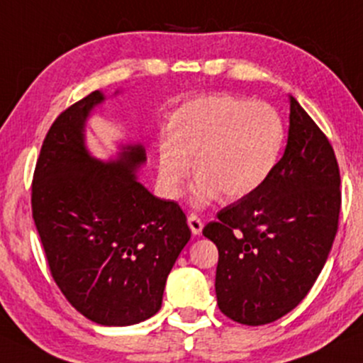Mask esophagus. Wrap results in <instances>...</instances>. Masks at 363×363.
<instances>
[{"instance_id":"obj_1","label":"esophagus","mask_w":363,"mask_h":363,"mask_svg":"<svg viewBox=\"0 0 363 363\" xmlns=\"http://www.w3.org/2000/svg\"><path fill=\"white\" fill-rule=\"evenodd\" d=\"M187 223H189V228H191V231H193V235L199 237L201 231H203V221H201L198 216L191 213V215L187 216Z\"/></svg>"}]
</instances>
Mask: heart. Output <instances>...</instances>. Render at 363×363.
Listing matches in <instances>:
<instances>
[{"instance_id": "obj_1", "label": "heart", "mask_w": 363, "mask_h": 363, "mask_svg": "<svg viewBox=\"0 0 363 363\" xmlns=\"http://www.w3.org/2000/svg\"><path fill=\"white\" fill-rule=\"evenodd\" d=\"M286 145V121L272 104L213 94L182 104L157 140V174L165 198L176 199L194 170L196 206L223 193L247 198L269 181Z\"/></svg>"}]
</instances>
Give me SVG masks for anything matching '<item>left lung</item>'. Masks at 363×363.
I'll return each instance as SVG.
<instances>
[{
    "instance_id": "obj_1",
    "label": "left lung",
    "mask_w": 363,
    "mask_h": 363,
    "mask_svg": "<svg viewBox=\"0 0 363 363\" xmlns=\"http://www.w3.org/2000/svg\"><path fill=\"white\" fill-rule=\"evenodd\" d=\"M289 101V137L272 176L203 228L220 255L218 306L248 326L276 321L306 298L338 230L342 191L333 147L292 96Z\"/></svg>"
}]
</instances>
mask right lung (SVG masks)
Here are the masks:
<instances>
[{
  "instance_id": "add662e5",
  "label": "right lung",
  "mask_w": 363,
  "mask_h": 363,
  "mask_svg": "<svg viewBox=\"0 0 363 363\" xmlns=\"http://www.w3.org/2000/svg\"><path fill=\"white\" fill-rule=\"evenodd\" d=\"M104 96L93 91L60 113L43 140L32 182V215L50 274L65 299L103 326L145 321L162 306L167 276L191 238L174 201L135 177L142 145L101 162L84 125Z\"/></svg>"
}]
</instances>
